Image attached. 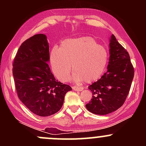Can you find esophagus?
I'll list each match as a JSON object with an SVG mask.
<instances>
[{"mask_svg":"<svg viewBox=\"0 0 146 146\" xmlns=\"http://www.w3.org/2000/svg\"><path fill=\"white\" fill-rule=\"evenodd\" d=\"M73 89L75 90V91H82V90H83L84 88L82 86H73Z\"/></svg>","mask_w":146,"mask_h":146,"instance_id":"34e87169","label":"esophagus"}]
</instances>
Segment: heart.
<instances>
[{"label": "heart", "mask_w": 146, "mask_h": 146, "mask_svg": "<svg viewBox=\"0 0 146 146\" xmlns=\"http://www.w3.org/2000/svg\"><path fill=\"white\" fill-rule=\"evenodd\" d=\"M108 52L91 37L69 38L62 42L60 48L53 47L50 62L55 75L62 82L69 78L75 82L84 80L92 82L100 78L108 61Z\"/></svg>", "instance_id": "b5f03b06"}]
</instances>
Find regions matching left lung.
Wrapping results in <instances>:
<instances>
[{"instance_id":"obj_1","label":"left lung","mask_w":146,"mask_h":146,"mask_svg":"<svg viewBox=\"0 0 146 146\" xmlns=\"http://www.w3.org/2000/svg\"><path fill=\"white\" fill-rule=\"evenodd\" d=\"M108 71L88 86L93 93L86 104L87 110L95 115H107L123 104L134 78V67L128 52L112 35L109 43Z\"/></svg>"}]
</instances>
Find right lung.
<instances>
[{
    "instance_id": "add662e5",
    "label": "right lung",
    "mask_w": 146,
    "mask_h": 146,
    "mask_svg": "<svg viewBox=\"0 0 146 146\" xmlns=\"http://www.w3.org/2000/svg\"><path fill=\"white\" fill-rule=\"evenodd\" d=\"M49 45L44 34L26 40L18 48L13 63L16 92L33 113L47 117L61 109L69 85L56 80L48 66Z\"/></svg>"
}]
</instances>
